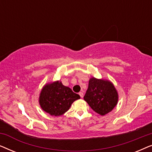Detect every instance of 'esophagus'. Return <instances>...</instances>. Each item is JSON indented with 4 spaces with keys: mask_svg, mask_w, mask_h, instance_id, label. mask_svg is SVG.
Returning a JSON list of instances; mask_svg holds the SVG:
<instances>
[{
    "mask_svg": "<svg viewBox=\"0 0 152 152\" xmlns=\"http://www.w3.org/2000/svg\"><path fill=\"white\" fill-rule=\"evenodd\" d=\"M79 95H80V97H82V98L83 97H84V93H83V92H80V93H79Z\"/></svg>",
    "mask_w": 152,
    "mask_h": 152,
    "instance_id": "1",
    "label": "esophagus"
}]
</instances>
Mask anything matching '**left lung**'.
Wrapping results in <instances>:
<instances>
[{
	"label": "left lung",
	"instance_id": "8db88e82",
	"mask_svg": "<svg viewBox=\"0 0 152 152\" xmlns=\"http://www.w3.org/2000/svg\"><path fill=\"white\" fill-rule=\"evenodd\" d=\"M84 99L93 111L103 116L117 105L118 93L111 81L92 77Z\"/></svg>",
	"mask_w": 152,
	"mask_h": 152
}]
</instances>
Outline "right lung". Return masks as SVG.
<instances>
[{
    "label": "right lung",
    "instance_id": "obj_1",
    "mask_svg": "<svg viewBox=\"0 0 152 152\" xmlns=\"http://www.w3.org/2000/svg\"><path fill=\"white\" fill-rule=\"evenodd\" d=\"M80 99L69 87L63 85L61 81L45 84L39 94V102L43 111L54 116L65 113L77 99Z\"/></svg>",
    "mask_w": 152,
    "mask_h": 152
}]
</instances>
